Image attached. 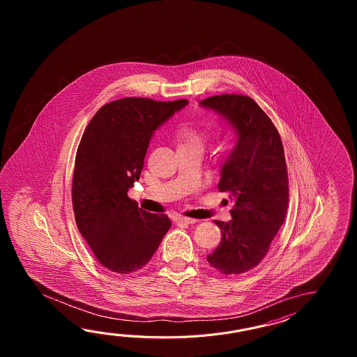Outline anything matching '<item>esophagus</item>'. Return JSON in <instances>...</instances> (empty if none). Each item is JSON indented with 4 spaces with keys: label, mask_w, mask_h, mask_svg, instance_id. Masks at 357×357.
Returning <instances> with one entry per match:
<instances>
[{
    "label": "esophagus",
    "mask_w": 357,
    "mask_h": 357,
    "mask_svg": "<svg viewBox=\"0 0 357 357\" xmlns=\"http://www.w3.org/2000/svg\"><path fill=\"white\" fill-rule=\"evenodd\" d=\"M176 223H183V225H194V223H197V220H194V218H188V217H176L175 218Z\"/></svg>",
    "instance_id": "34e87169"
}]
</instances>
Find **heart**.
I'll list each match as a JSON object with an SVG mask.
<instances>
[{
  "label": "heart",
  "instance_id": "heart-1",
  "mask_svg": "<svg viewBox=\"0 0 357 357\" xmlns=\"http://www.w3.org/2000/svg\"><path fill=\"white\" fill-rule=\"evenodd\" d=\"M205 144V137L197 131H186L182 134L178 148H195L203 151Z\"/></svg>",
  "mask_w": 357,
  "mask_h": 357
}]
</instances>
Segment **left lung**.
I'll list each match as a JSON object with an SVG mask.
<instances>
[{
  "mask_svg": "<svg viewBox=\"0 0 357 357\" xmlns=\"http://www.w3.org/2000/svg\"><path fill=\"white\" fill-rule=\"evenodd\" d=\"M199 106L218 114L236 135L218 183L234 202L232 220H214L222 238L206 260L223 274L245 273L266 257L286 218L289 177L281 137L250 97L222 94Z\"/></svg>",
  "mask_w": 357,
  "mask_h": 357,
  "instance_id": "8db88e82",
  "label": "left lung"
}]
</instances>
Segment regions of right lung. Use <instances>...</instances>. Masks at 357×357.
I'll return each mask as SVG.
<instances>
[{
  "label": "right lung",
  "instance_id": "1",
  "mask_svg": "<svg viewBox=\"0 0 357 357\" xmlns=\"http://www.w3.org/2000/svg\"><path fill=\"white\" fill-rule=\"evenodd\" d=\"M189 103L123 98L99 108L76 152L73 206L80 234L103 266L137 272L152 259L171 227L128 197L139 181L154 131Z\"/></svg>",
  "mask_w": 357,
  "mask_h": 357
}]
</instances>
